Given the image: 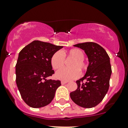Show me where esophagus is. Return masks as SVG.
<instances>
[{"label":"esophagus","mask_w":128,"mask_h":128,"mask_svg":"<svg viewBox=\"0 0 128 128\" xmlns=\"http://www.w3.org/2000/svg\"><path fill=\"white\" fill-rule=\"evenodd\" d=\"M66 83H68V81H62V82H61V84H62V85H64V84H66Z\"/></svg>","instance_id":"obj_1"}]
</instances>
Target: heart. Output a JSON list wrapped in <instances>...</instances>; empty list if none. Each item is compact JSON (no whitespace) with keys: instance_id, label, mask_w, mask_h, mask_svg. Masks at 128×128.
Masks as SVG:
<instances>
[{"instance_id":"heart-1","label":"heart","mask_w":128,"mask_h":128,"mask_svg":"<svg viewBox=\"0 0 128 128\" xmlns=\"http://www.w3.org/2000/svg\"><path fill=\"white\" fill-rule=\"evenodd\" d=\"M84 54L79 48H73L61 52L57 51L51 58V65L55 70L60 69L64 66L65 58H73L70 61V68H64L57 71L55 74L59 80L68 81L76 78L80 75V71H85L88 68L87 62L84 59Z\"/></svg>"}]
</instances>
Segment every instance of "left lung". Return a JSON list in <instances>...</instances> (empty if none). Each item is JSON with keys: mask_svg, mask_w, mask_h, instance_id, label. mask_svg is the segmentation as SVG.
I'll return each instance as SVG.
<instances>
[{"mask_svg": "<svg viewBox=\"0 0 128 128\" xmlns=\"http://www.w3.org/2000/svg\"><path fill=\"white\" fill-rule=\"evenodd\" d=\"M74 46L84 50L89 65L85 76L76 81L78 88L70 93V98L77 105L91 108L102 101L109 89L112 74L110 57L106 50L96 43L89 42Z\"/></svg>", "mask_w": 128, "mask_h": 128, "instance_id": "left-lung-1", "label": "left lung"}]
</instances>
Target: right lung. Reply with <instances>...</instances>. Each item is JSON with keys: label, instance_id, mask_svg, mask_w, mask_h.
<instances>
[{"label": "right lung", "instance_id": "obj_1", "mask_svg": "<svg viewBox=\"0 0 128 128\" xmlns=\"http://www.w3.org/2000/svg\"><path fill=\"white\" fill-rule=\"evenodd\" d=\"M63 46L34 40L19 52L16 64V82L21 97L30 107H44L52 102L60 80H48L54 74L52 55Z\"/></svg>", "mask_w": 128, "mask_h": 128}]
</instances>
